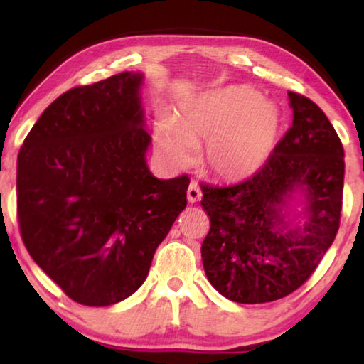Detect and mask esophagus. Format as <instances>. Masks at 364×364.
<instances>
[{"label": "esophagus", "mask_w": 364, "mask_h": 364, "mask_svg": "<svg viewBox=\"0 0 364 364\" xmlns=\"http://www.w3.org/2000/svg\"><path fill=\"white\" fill-rule=\"evenodd\" d=\"M202 198V191L200 187H198V183L196 181H192L188 183V188H187V200L191 203H196Z\"/></svg>", "instance_id": "esophagus-1"}]
</instances>
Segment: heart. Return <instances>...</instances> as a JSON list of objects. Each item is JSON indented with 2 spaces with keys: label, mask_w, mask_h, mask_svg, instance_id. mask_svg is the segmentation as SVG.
I'll return each instance as SVG.
<instances>
[{
  "label": "heart",
  "mask_w": 364,
  "mask_h": 364,
  "mask_svg": "<svg viewBox=\"0 0 364 364\" xmlns=\"http://www.w3.org/2000/svg\"><path fill=\"white\" fill-rule=\"evenodd\" d=\"M282 117L275 104L255 89L227 86L187 102L173 124L156 129V146L177 167L191 166L196 147L205 144L208 171L225 181H243L260 171L275 149Z\"/></svg>",
  "instance_id": "1"
}]
</instances>
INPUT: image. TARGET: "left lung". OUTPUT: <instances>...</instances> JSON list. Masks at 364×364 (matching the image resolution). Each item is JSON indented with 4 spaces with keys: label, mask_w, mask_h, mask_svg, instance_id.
Here are the masks:
<instances>
[{
    "label": "left lung",
    "mask_w": 364,
    "mask_h": 364,
    "mask_svg": "<svg viewBox=\"0 0 364 364\" xmlns=\"http://www.w3.org/2000/svg\"><path fill=\"white\" fill-rule=\"evenodd\" d=\"M293 124L260 171L228 187L202 183L210 230L202 243L212 287L237 303L290 295L320 265L340 228L345 151L311 99L288 91ZM306 200V223L293 229L284 207Z\"/></svg>",
    "instance_id": "8db88e82"
}]
</instances>
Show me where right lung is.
Returning a JSON list of instances; mask_svg holds the SVG:
<instances>
[{
    "label": "right lung",
    "mask_w": 364,
    "mask_h": 364,
    "mask_svg": "<svg viewBox=\"0 0 364 364\" xmlns=\"http://www.w3.org/2000/svg\"><path fill=\"white\" fill-rule=\"evenodd\" d=\"M141 73L69 89L48 106L18 154L24 247L86 306L131 296L187 205L188 177L149 171Z\"/></svg>",
    "instance_id": "obj_1"
}]
</instances>
